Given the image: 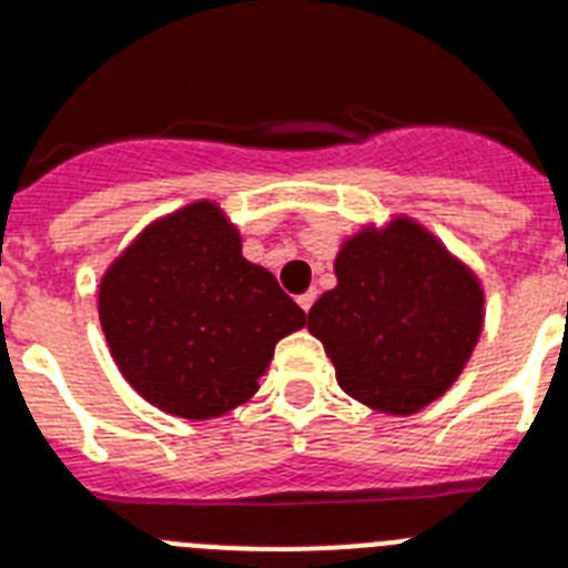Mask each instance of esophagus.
Masks as SVG:
<instances>
[{"mask_svg":"<svg viewBox=\"0 0 568 568\" xmlns=\"http://www.w3.org/2000/svg\"><path fill=\"white\" fill-rule=\"evenodd\" d=\"M314 300H317V292H314V288H312V292L300 294V297H297V303H300V308H303V312L308 314V308L314 306Z\"/></svg>","mask_w":568,"mask_h":568,"instance_id":"1","label":"esophagus"}]
</instances>
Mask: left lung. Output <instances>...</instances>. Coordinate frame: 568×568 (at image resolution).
Instances as JSON below:
<instances>
[{"label": "left lung", "instance_id": "8db88e82", "mask_svg": "<svg viewBox=\"0 0 568 568\" xmlns=\"http://www.w3.org/2000/svg\"><path fill=\"white\" fill-rule=\"evenodd\" d=\"M337 285L308 312L337 384L366 407L409 416L454 387L483 332V285L433 233L395 216L343 242Z\"/></svg>", "mask_w": 568, "mask_h": 568}]
</instances>
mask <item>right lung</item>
<instances>
[{
  "mask_svg": "<svg viewBox=\"0 0 568 568\" xmlns=\"http://www.w3.org/2000/svg\"><path fill=\"white\" fill-rule=\"evenodd\" d=\"M100 326L135 393L181 418H216L260 389L306 312L242 256L213 202L152 222L100 280Z\"/></svg>",
  "mask_w": 568,
  "mask_h": 568,
  "instance_id": "right-lung-1",
  "label": "right lung"
}]
</instances>
